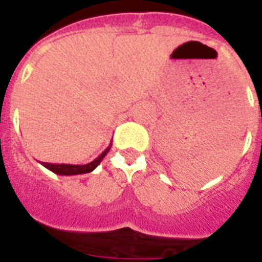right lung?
I'll return each mask as SVG.
<instances>
[{
  "label": "right lung",
  "instance_id": "add662e5",
  "mask_svg": "<svg viewBox=\"0 0 262 262\" xmlns=\"http://www.w3.org/2000/svg\"><path fill=\"white\" fill-rule=\"evenodd\" d=\"M112 146V142L108 145L103 153L100 154L95 161L87 163V165H70V163H47L42 162V165L46 167V169L51 170L52 172H55L58 175H79V174H85V172H91L96 169L97 166L100 165V162L103 161L104 157L108 154V151L111 150Z\"/></svg>",
  "mask_w": 262,
  "mask_h": 262
}]
</instances>
